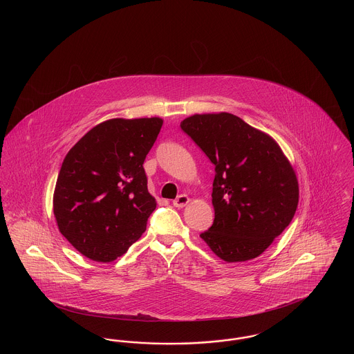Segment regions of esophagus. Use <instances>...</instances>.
Instances as JSON below:
<instances>
[{"label":"esophagus","mask_w":354,"mask_h":354,"mask_svg":"<svg viewBox=\"0 0 354 354\" xmlns=\"http://www.w3.org/2000/svg\"><path fill=\"white\" fill-rule=\"evenodd\" d=\"M189 203V198L187 195H179L175 201H174V205L178 208H183L187 204Z\"/></svg>","instance_id":"obj_1"}]
</instances>
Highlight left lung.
I'll return each mask as SVG.
<instances>
[{"label": "left lung", "mask_w": 354, "mask_h": 354, "mask_svg": "<svg viewBox=\"0 0 354 354\" xmlns=\"http://www.w3.org/2000/svg\"><path fill=\"white\" fill-rule=\"evenodd\" d=\"M180 127L215 165V220L201 237L228 263L260 256L299 204V182L284 152L270 135L230 113L195 114Z\"/></svg>", "instance_id": "8db88e82"}]
</instances>
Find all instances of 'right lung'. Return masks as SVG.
<instances>
[{
	"instance_id": "obj_1",
	"label": "right lung",
	"mask_w": 354,
	"mask_h": 354,
	"mask_svg": "<svg viewBox=\"0 0 354 354\" xmlns=\"http://www.w3.org/2000/svg\"><path fill=\"white\" fill-rule=\"evenodd\" d=\"M163 119H109L71 147L55 183L58 230L86 257L109 263L146 231L156 202L143 169Z\"/></svg>"
}]
</instances>
